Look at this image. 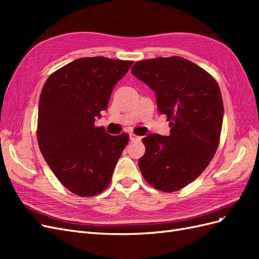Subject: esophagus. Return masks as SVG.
Returning <instances> with one entry per match:
<instances>
[{
    "label": "esophagus",
    "instance_id": "34e87169",
    "mask_svg": "<svg viewBox=\"0 0 259 259\" xmlns=\"http://www.w3.org/2000/svg\"><path fill=\"white\" fill-rule=\"evenodd\" d=\"M130 139L132 140V142H139V140L142 139V137H139V136H137L135 134H133V133H131V134H130Z\"/></svg>",
    "mask_w": 259,
    "mask_h": 259
}]
</instances>
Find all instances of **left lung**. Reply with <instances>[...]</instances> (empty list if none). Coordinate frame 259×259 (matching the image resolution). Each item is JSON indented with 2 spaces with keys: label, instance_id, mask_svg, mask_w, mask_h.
<instances>
[{
  "label": "left lung",
  "instance_id": "left-lung-1",
  "mask_svg": "<svg viewBox=\"0 0 259 259\" xmlns=\"http://www.w3.org/2000/svg\"><path fill=\"white\" fill-rule=\"evenodd\" d=\"M137 79L155 92L160 113L169 121V136L151 134L138 160L146 182L163 192L192 183L213 159L223 126L224 104L216 80L204 69L179 56L137 61Z\"/></svg>",
  "mask_w": 259,
  "mask_h": 259
}]
</instances>
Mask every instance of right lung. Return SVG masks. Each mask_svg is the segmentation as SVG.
<instances>
[{
  "instance_id": "right-lung-1",
  "label": "right lung",
  "mask_w": 259,
  "mask_h": 259,
  "mask_svg": "<svg viewBox=\"0 0 259 259\" xmlns=\"http://www.w3.org/2000/svg\"><path fill=\"white\" fill-rule=\"evenodd\" d=\"M131 60L83 57L52 73L40 96L36 137L55 176L80 197H94L110 185L126 133L109 135L95 126L112 90Z\"/></svg>"
}]
</instances>
